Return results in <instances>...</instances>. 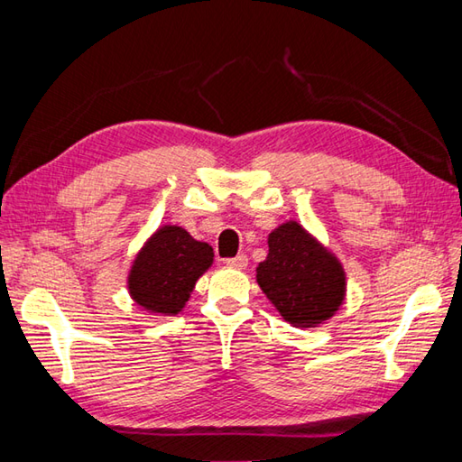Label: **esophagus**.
<instances>
[{
    "label": "esophagus",
    "instance_id": "obj_1",
    "mask_svg": "<svg viewBox=\"0 0 462 462\" xmlns=\"http://www.w3.org/2000/svg\"><path fill=\"white\" fill-rule=\"evenodd\" d=\"M226 263H228L230 268L244 270V268L248 266V258H246V254H238V256H234V258H228V260H226Z\"/></svg>",
    "mask_w": 462,
    "mask_h": 462
}]
</instances>
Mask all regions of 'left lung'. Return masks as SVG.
<instances>
[{
	"instance_id": "1",
	"label": "left lung",
	"mask_w": 462,
	"mask_h": 462,
	"mask_svg": "<svg viewBox=\"0 0 462 462\" xmlns=\"http://www.w3.org/2000/svg\"><path fill=\"white\" fill-rule=\"evenodd\" d=\"M256 282L280 316L296 328H318L346 300V270L336 254L296 220L268 236V256L258 263Z\"/></svg>"
}]
</instances>
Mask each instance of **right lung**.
Listing matches in <instances>:
<instances>
[{
  "mask_svg": "<svg viewBox=\"0 0 462 462\" xmlns=\"http://www.w3.org/2000/svg\"><path fill=\"white\" fill-rule=\"evenodd\" d=\"M212 262V246L194 240L180 226L164 224L134 256L126 288L143 311L176 316Z\"/></svg>",
  "mask_w": 462,
  "mask_h": 462,
  "instance_id": "obj_1",
  "label": "right lung"
}]
</instances>
